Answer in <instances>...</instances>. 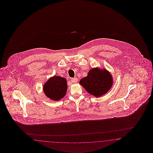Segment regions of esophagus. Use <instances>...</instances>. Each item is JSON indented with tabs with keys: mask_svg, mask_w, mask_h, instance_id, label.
Wrapping results in <instances>:
<instances>
[{
	"mask_svg": "<svg viewBox=\"0 0 153 153\" xmlns=\"http://www.w3.org/2000/svg\"><path fill=\"white\" fill-rule=\"evenodd\" d=\"M77 78H74V79H71V81L73 83H76V82H77Z\"/></svg>",
	"mask_w": 153,
	"mask_h": 153,
	"instance_id": "1",
	"label": "esophagus"
}]
</instances>
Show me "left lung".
I'll use <instances>...</instances> for the list:
<instances>
[{
  "instance_id": "obj_1",
  "label": "left lung",
  "mask_w": 153,
  "mask_h": 153,
  "mask_svg": "<svg viewBox=\"0 0 153 153\" xmlns=\"http://www.w3.org/2000/svg\"><path fill=\"white\" fill-rule=\"evenodd\" d=\"M79 84L90 94L100 97L111 89L113 79L111 73L105 69L94 68L89 71L86 77L80 80Z\"/></svg>"
}]
</instances>
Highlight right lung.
Masks as SVG:
<instances>
[{
	"mask_svg": "<svg viewBox=\"0 0 153 153\" xmlns=\"http://www.w3.org/2000/svg\"><path fill=\"white\" fill-rule=\"evenodd\" d=\"M67 90V79L60 76H54L50 78L43 86L45 95L54 101H58L64 97Z\"/></svg>",
	"mask_w": 153,
	"mask_h": 153,
	"instance_id": "add662e5",
	"label": "right lung"
}]
</instances>
